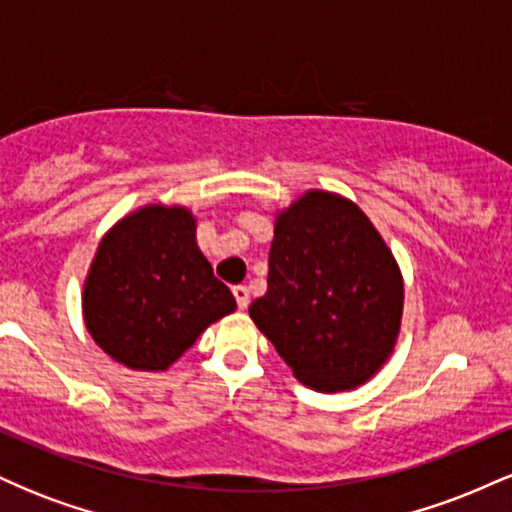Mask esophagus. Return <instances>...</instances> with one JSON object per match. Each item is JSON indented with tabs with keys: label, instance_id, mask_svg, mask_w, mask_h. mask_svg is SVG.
Returning <instances> with one entry per match:
<instances>
[{
	"label": "esophagus",
	"instance_id": "34e87169",
	"mask_svg": "<svg viewBox=\"0 0 512 512\" xmlns=\"http://www.w3.org/2000/svg\"><path fill=\"white\" fill-rule=\"evenodd\" d=\"M233 296H236V303L240 310H245L250 305V289L248 286H233Z\"/></svg>",
	"mask_w": 512,
	"mask_h": 512
}]
</instances>
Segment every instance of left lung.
Segmentation results:
<instances>
[{
	"label": "left lung",
	"instance_id": "8db88e82",
	"mask_svg": "<svg viewBox=\"0 0 512 512\" xmlns=\"http://www.w3.org/2000/svg\"><path fill=\"white\" fill-rule=\"evenodd\" d=\"M402 305L395 255L351 199L308 190L276 214L267 293L250 317L303 385L368 383L395 349Z\"/></svg>",
	"mask_w": 512,
	"mask_h": 512
}]
</instances>
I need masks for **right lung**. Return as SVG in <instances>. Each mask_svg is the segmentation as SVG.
<instances>
[{
    "label": "right lung",
    "instance_id": "add662e5",
    "mask_svg": "<svg viewBox=\"0 0 512 512\" xmlns=\"http://www.w3.org/2000/svg\"><path fill=\"white\" fill-rule=\"evenodd\" d=\"M86 330L113 361L166 370L236 298L197 248L190 209L146 204L105 233L84 281Z\"/></svg>",
    "mask_w": 512,
    "mask_h": 512
}]
</instances>
